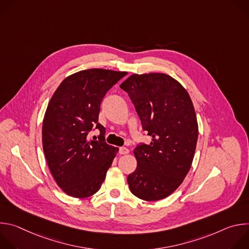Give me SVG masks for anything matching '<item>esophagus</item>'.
Returning <instances> with one entry per match:
<instances>
[{
  "instance_id": "1",
  "label": "esophagus",
  "mask_w": 249,
  "mask_h": 249,
  "mask_svg": "<svg viewBox=\"0 0 249 249\" xmlns=\"http://www.w3.org/2000/svg\"><path fill=\"white\" fill-rule=\"evenodd\" d=\"M128 153H129V150L127 148H125V147L119 148V154L120 155H127Z\"/></svg>"
}]
</instances>
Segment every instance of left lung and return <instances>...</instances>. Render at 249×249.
<instances>
[{
  "label": "left lung",
  "instance_id": "obj_1",
  "mask_svg": "<svg viewBox=\"0 0 249 249\" xmlns=\"http://www.w3.org/2000/svg\"><path fill=\"white\" fill-rule=\"evenodd\" d=\"M120 88L134 103L150 144L134 150L137 168L128 175L131 192L145 201L169 196L184 180L194 158L198 123L186 89L166 74H134Z\"/></svg>",
  "mask_w": 249,
  "mask_h": 249
}]
</instances>
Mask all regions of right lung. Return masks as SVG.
<instances>
[{
	"instance_id": "add662e5",
	"label": "right lung",
	"mask_w": 249,
	"mask_h": 249,
	"mask_svg": "<svg viewBox=\"0 0 249 249\" xmlns=\"http://www.w3.org/2000/svg\"><path fill=\"white\" fill-rule=\"evenodd\" d=\"M126 72L89 69L67 77L52 95L42 124V145L49 169L68 195L86 198L96 193L111 166L117 148L106 144L98 123L100 103ZM95 126L98 141L88 133Z\"/></svg>"
}]
</instances>
